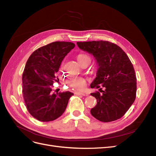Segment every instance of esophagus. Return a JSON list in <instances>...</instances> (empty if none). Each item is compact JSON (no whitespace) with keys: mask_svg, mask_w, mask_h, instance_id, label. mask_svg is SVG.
Instances as JSON below:
<instances>
[{"mask_svg":"<svg viewBox=\"0 0 156 156\" xmlns=\"http://www.w3.org/2000/svg\"><path fill=\"white\" fill-rule=\"evenodd\" d=\"M75 94H76V95H82V96H87V94L83 93V92H75Z\"/></svg>","mask_w":156,"mask_h":156,"instance_id":"34e87169","label":"esophagus"}]
</instances>
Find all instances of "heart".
Listing matches in <instances>:
<instances>
[{"instance_id": "obj_1", "label": "heart", "mask_w": 156, "mask_h": 156, "mask_svg": "<svg viewBox=\"0 0 156 156\" xmlns=\"http://www.w3.org/2000/svg\"><path fill=\"white\" fill-rule=\"evenodd\" d=\"M77 60L81 64L84 61L87 60H90L91 58L90 57V56L81 53L79 54L77 56ZM68 84L70 87L73 88V89L76 90L78 91H81L83 90L84 89L87 85V79H84L81 77H78V76H73L71 77L68 81Z\"/></svg>"}]
</instances>
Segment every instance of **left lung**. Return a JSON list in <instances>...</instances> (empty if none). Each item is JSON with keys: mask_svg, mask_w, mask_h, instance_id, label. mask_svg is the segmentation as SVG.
Segmentation results:
<instances>
[{"mask_svg": "<svg viewBox=\"0 0 156 156\" xmlns=\"http://www.w3.org/2000/svg\"><path fill=\"white\" fill-rule=\"evenodd\" d=\"M79 48L93 55L99 66L91 93L97 104L91 115L103 122L115 121L123 116L133 104L136 92V77L129 57L119 45L108 41L77 42ZM105 89L103 91L102 88Z\"/></svg>", "mask_w": 156, "mask_h": 156, "instance_id": "obj_1", "label": "left lung"}]
</instances>
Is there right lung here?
<instances>
[{"label": "right lung", "instance_id": "obj_1", "mask_svg": "<svg viewBox=\"0 0 156 156\" xmlns=\"http://www.w3.org/2000/svg\"><path fill=\"white\" fill-rule=\"evenodd\" d=\"M75 45L69 41H55L34 51L28 59L22 75L23 96L30 114L41 122L58 119L66 108L69 91L55 93L53 83L62 60Z\"/></svg>", "mask_w": 156, "mask_h": 156}]
</instances>
